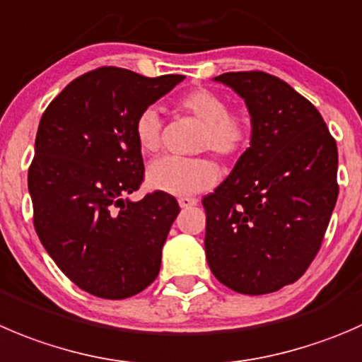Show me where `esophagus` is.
Instances as JSON below:
<instances>
[{"label":"esophagus","mask_w":362,"mask_h":362,"mask_svg":"<svg viewBox=\"0 0 362 362\" xmlns=\"http://www.w3.org/2000/svg\"><path fill=\"white\" fill-rule=\"evenodd\" d=\"M178 205H180L182 209H189V206L198 205V199L196 198H178Z\"/></svg>","instance_id":"1"}]
</instances>
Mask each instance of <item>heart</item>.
Masks as SVG:
<instances>
[{"label":"heart","instance_id":"1","mask_svg":"<svg viewBox=\"0 0 362 362\" xmlns=\"http://www.w3.org/2000/svg\"><path fill=\"white\" fill-rule=\"evenodd\" d=\"M177 110L203 124L198 150H212L223 160H237L252 141V120L245 111L228 110V100L209 88H192L177 100ZM134 139L143 156H156L163 146V124L153 107H146L134 120ZM146 180L152 189L173 196H191L214 187L219 166L209 157L180 159L164 157L148 168Z\"/></svg>","mask_w":362,"mask_h":362}]
</instances>
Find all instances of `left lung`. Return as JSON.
Here are the masks:
<instances>
[{
    "label": "left lung",
    "mask_w": 362,
    "mask_h": 362,
    "mask_svg": "<svg viewBox=\"0 0 362 362\" xmlns=\"http://www.w3.org/2000/svg\"><path fill=\"white\" fill-rule=\"evenodd\" d=\"M216 81L245 100L252 141L203 198L205 252L228 288L263 296L296 283L320 251L338 199V148L317 107L262 70Z\"/></svg>",
    "instance_id": "obj_1"
}]
</instances>
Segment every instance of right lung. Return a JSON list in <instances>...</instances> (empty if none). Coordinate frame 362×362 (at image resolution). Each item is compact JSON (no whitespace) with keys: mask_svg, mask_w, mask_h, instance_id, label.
Here are the masks:
<instances>
[{"mask_svg":"<svg viewBox=\"0 0 362 362\" xmlns=\"http://www.w3.org/2000/svg\"><path fill=\"white\" fill-rule=\"evenodd\" d=\"M184 77L99 66L42 115L28 170L35 230L63 274L92 296L127 299L159 274L180 206L163 191L127 199L145 180L134 120Z\"/></svg>","mask_w":362,"mask_h":362,"instance_id":"obj_1","label":"right lung"}]
</instances>
